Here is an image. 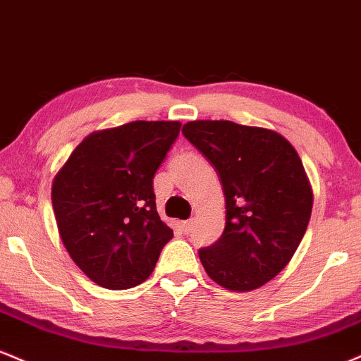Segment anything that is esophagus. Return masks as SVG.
Wrapping results in <instances>:
<instances>
[{"label":"esophagus","mask_w":361,"mask_h":361,"mask_svg":"<svg viewBox=\"0 0 361 361\" xmlns=\"http://www.w3.org/2000/svg\"><path fill=\"white\" fill-rule=\"evenodd\" d=\"M181 228H183L185 233H190L193 230V220H186V222L181 224Z\"/></svg>","instance_id":"esophagus-1"}]
</instances>
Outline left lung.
<instances>
[{"instance_id":"1","label":"left lung","mask_w":361,"mask_h":361,"mask_svg":"<svg viewBox=\"0 0 361 361\" xmlns=\"http://www.w3.org/2000/svg\"><path fill=\"white\" fill-rule=\"evenodd\" d=\"M183 136L214 164L225 195V230L200 249L207 274L245 293L279 274L301 244L312 190L293 145L271 129L232 121H192Z\"/></svg>"}]
</instances>
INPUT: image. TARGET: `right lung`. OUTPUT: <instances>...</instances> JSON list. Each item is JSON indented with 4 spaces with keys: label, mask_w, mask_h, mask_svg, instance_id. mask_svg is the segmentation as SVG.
Here are the masks:
<instances>
[{
    "label": "right lung",
    "mask_w": 361,
    "mask_h": 361,
    "mask_svg": "<svg viewBox=\"0 0 361 361\" xmlns=\"http://www.w3.org/2000/svg\"><path fill=\"white\" fill-rule=\"evenodd\" d=\"M180 128L178 121H134L95 131L55 175L59 233L95 284L114 290L141 284L171 240L156 210L153 178Z\"/></svg>",
    "instance_id": "right-lung-1"
}]
</instances>
